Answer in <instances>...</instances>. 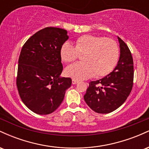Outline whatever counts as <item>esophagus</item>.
I'll return each instance as SVG.
<instances>
[{
    "mask_svg": "<svg viewBox=\"0 0 149 149\" xmlns=\"http://www.w3.org/2000/svg\"><path fill=\"white\" fill-rule=\"evenodd\" d=\"M78 80H74V79H73L72 80V84L73 85H76V84H77V83H78Z\"/></svg>",
    "mask_w": 149,
    "mask_h": 149,
    "instance_id": "esophagus-1",
    "label": "esophagus"
}]
</instances>
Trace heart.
<instances>
[{
  "instance_id": "b5f03b06",
  "label": "heart",
  "mask_w": 149,
  "mask_h": 149,
  "mask_svg": "<svg viewBox=\"0 0 149 149\" xmlns=\"http://www.w3.org/2000/svg\"><path fill=\"white\" fill-rule=\"evenodd\" d=\"M82 61L66 68V76L81 80L95 76L104 77L115 69L119 59V47L113 39L85 34L75 40V45L65 42L60 49L62 61L70 63L82 54Z\"/></svg>"
}]
</instances>
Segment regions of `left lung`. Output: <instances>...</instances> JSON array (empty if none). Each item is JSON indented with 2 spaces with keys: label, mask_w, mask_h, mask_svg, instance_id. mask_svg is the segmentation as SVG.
<instances>
[{
  "label": "left lung",
  "mask_w": 149,
  "mask_h": 149,
  "mask_svg": "<svg viewBox=\"0 0 149 149\" xmlns=\"http://www.w3.org/2000/svg\"><path fill=\"white\" fill-rule=\"evenodd\" d=\"M118 39L120 54L117 66L104 78L89 83L84 95L88 107L98 113H109L119 108L127 100L132 89V56L125 42L119 37Z\"/></svg>",
  "instance_id": "left-lung-1"
}]
</instances>
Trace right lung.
<instances>
[{
    "label": "right lung",
    "instance_id": "add662e5",
    "mask_svg": "<svg viewBox=\"0 0 149 149\" xmlns=\"http://www.w3.org/2000/svg\"><path fill=\"white\" fill-rule=\"evenodd\" d=\"M66 30L46 27L30 37L18 61L17 87L20 98L31 111L47 115L60 106L70 78H60L63 70L61 45L68 40Z\"/></svg>",
    "mask_w": 149,
    "mask_h": 149
}]
</instances>
